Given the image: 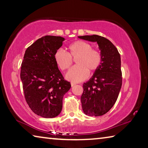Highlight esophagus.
Returning a JSON list of instances; mask_svg holds the SVG:
<instances>
[{
	"instance_id": "1",
	"label": "esophagus",
	"mask_w": 148,
	"mask_h": 148,
	"mask_svg": "<svg viewBox=\"0 0 148 148\" xmlns=\"http://www.w3.org/2000/svg\"><path fill=\"white\" fill-rule=\"evenodd\" d=\"M74 86H76V84H74V83H71V86H72V87H74Z\"/></svg>"
}]
</instances>
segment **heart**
Returning <instances> with one entry per match:
<instances>
[{
	"label": "heart",
	"mask_w": 148,
	"mask_h": 148,
	"mask_svg": "<svg viewBox=\"0 0 148 148\" xmlns=\"http://www.w3.org/2000/svg\"><path fill=\"white\" fill-rule=\"evenodd\" d=\"M69 53L62 49H57L54 54V59L62 71L69 69L72 64V59L76 58V66L72 67L66 74L69 81L77 83L86 79L89 71L93 72L101 66L102 56L97 49L86 42L77 40L69 46Z\"/></svg>",
	"instance_id": "heart-1"
}]
</instances>
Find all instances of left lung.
I'll use <instances>...</instances> for the list:
<instances>
[{"instance_id": "1", "label": "left lung", "mask_w": 148, "mask_h": 148, "mask_svg": "<svg viewBox=\"0 0 148 148\" xmlns=\"http://www.w3.org/2000/svg\"><path fill=\"white\" fill-rule=\"evenodd\" d=\"M79 38L98 44L102 62L92 76L83 84L82 110L89 116H101L112 108L122 85L121 57L109 40L99 35H86Z\"/></svg>"}]
</instances>
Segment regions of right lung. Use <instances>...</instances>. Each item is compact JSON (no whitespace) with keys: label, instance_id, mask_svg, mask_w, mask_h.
<instances>
[{"label":"right lung","instance_id":"obj_1","mask_svg":"<svg viewBox=\"0 0 148 148\" xmlns=\"http://www.w3.org/2000/svg\"><path fill=\"white\" fill-rule=\"evenodd\" d=\"M64 40L61 36H42L26 49L21 64L25 98L32 112L45 118L59 116L64 95L71 87L54 59Z\"/></svg>","mask_w":148,"mask_h":148}]
</instances>
